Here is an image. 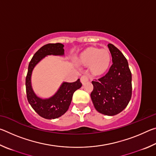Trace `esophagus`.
Returning <instances> with one entry per match:
<instances>
[{
  "mask_svg": "<svg viewBox=\"0 0 156 156\" xmlns=\"http://www.w3.org/2000/svg\"><path fill=\"white\" fill-rule=\"evenodd\" d=\"M89 77H90V76H89V74H88V73H86V74H84V76H82V77L80 78L81 83H83V84H84V83H86V82L89 81Z\"/></svg>",
  "mask_w": 156,
  "mask_h": 156,
  "instance_id": "esophagus-1",
  "label": "esophagus"
}]
</instances>
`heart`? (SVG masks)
Returning a JSON list of instances; mask_svg holds the SVG:
<instances>
[{"mask_svg":"<svg viewBox=\"0 0 156 156\" xmlns=\"http://www.w3.org/2000/svg\"><path fill=\"white\" fill-rule=\"evenodd\" d=\"M80 62L84 65H91V69L94 73H102L109 67L111 54L107 49L89 48L80 57Z\"/></svg>","mask_w":156,"mask_h":156,"instance_id":"heart-1","label":"heart"}]
</instances>
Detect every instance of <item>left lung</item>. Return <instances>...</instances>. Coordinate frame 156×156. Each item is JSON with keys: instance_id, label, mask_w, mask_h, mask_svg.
Masks as SVG:
<instances>
[{"instance_id": "8db88e82", "label": "left lung", "mask_w": 156, "mask_h": 156, "mask_svg": "<svg viewBox=\"0 0 156 156\" xmlns=\"http://www.w3.org/2000/svg\"><path fill=\"white\" fill-rule=\"evenodd\" d=\"M113 64L103 77L91 83L94 89L91 98L99 113L115 115L125 109L132 94L131 73L127 60L117 47L108 44Z\"/></svg>"}]
</instances>
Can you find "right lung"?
Here are the masks:
<instances>
[{"label":"right lung","instance_id":"obj_1","mask_svg":"<svg viewBox=\"0 0 156 156\" xmlns=\"http://www.w3.org/2000/svg\"><path fill=\"white\" fill-rule=\"evenodd\" d=\"M63 47L64 45L61 43L45 44L35 53L28 66L25 81L28 102L34 110L45 119H55L65 113L69 107L73 93L82 87L80 79H78L73 83L63 82L56 94L49 98H41L34 93L31 78L35 66L47 56H64Z\"/></svg>","mask_w":156,"mask_h":156}]
</instances>
